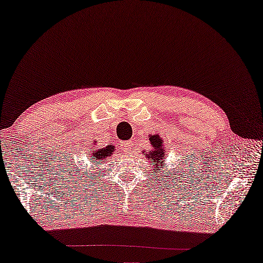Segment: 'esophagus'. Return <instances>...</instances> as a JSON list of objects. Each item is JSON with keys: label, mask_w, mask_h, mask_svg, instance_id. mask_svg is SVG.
<instances>
[{"label": "esophagus", "mask_w": 263, "mask_h": 263, "mask_svg": "<svg viewBox=\"0 0 263 263\" xmlns=\"http://www.w3.org/2000/svg\"><path fill=\"white\" fill-rule=\"evenodd\" d=\"M132 147H133V142L132 141H126V142H122V143H121V149L123 150L124 153L130 152Z\"/></svg>", "instance_id": "1"}]
</instances>
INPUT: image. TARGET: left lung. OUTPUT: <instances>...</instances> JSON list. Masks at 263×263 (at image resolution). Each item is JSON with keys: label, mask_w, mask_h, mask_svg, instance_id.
Wrapping results in <instances>:
<instances>
[{"label": "left lung", "mask_w": 263, "mask_h": 263, "mask_svg": "<svg viewBox=\"0 0 263 263\" xmlns=\"http://www.w3.org/2000/svg\"><path fill=\"white\" fill-rule=\"evenodd\" d=\"M150 141V152H142L145 155V158H148L150 162H154V165L150 167V174H157L162 172V167L166 165L165 157H166V149L164 145V140L158 134L149 135ZM157 178V177H156Z\"/></svg>", "instance_id": "1"}]
</instances>
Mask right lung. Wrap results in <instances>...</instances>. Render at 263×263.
Masks as SVG:
<instances>
[{
	"label": "right lung",
	"instance_id": "add662e5",
	"mask_svg": "<svg viewBox=\"0 0 263 263\" xmlns=\"http://www.w3.org/2000/svg\"><path fill=\"white\" fill-rule=\"evenodd\" d=\"M97 145H98V141H94L92 147H89V153L87 154V157H86V158H87V161L89 162V165L96 164V163L103 162L107 157H110L111 154H113L114 150H115V147L113 144H108V145H106V147H103V148H98ZM91 170H93V167H92V169H89V167H88V169H86L85 166L80 165L79 171H76V172H77V174H80L79 175L80 178H84V177L86 178V176H87L89 172H91ZM92 172H94V171H92Z\"/></svg>",
	"mask_w": 263,
	"mask_h": 263
}]
</instances>
